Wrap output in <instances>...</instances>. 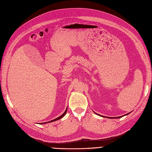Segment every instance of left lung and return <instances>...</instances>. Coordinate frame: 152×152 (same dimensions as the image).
<instances>
[{"mask_svg": "<svg viewBox=\"0 0 152 152\" xmlns=\"http://www.w3.org/2000/svg\"><path fill=\"white\" fill-rule=\"evenodd\" d=\"M131 113V112H130V113H127V114H126V115H123V116H118V117H110L109 118H111V119H113V118H121V117H123V116H126V115H128V114H130ZM94 113L95 114H97V113H96L94 112ZM98 115H99V116H102V117H105V116H102V115H99V114H97ZM106 118V117H105ZM106 118H108V117H106Z\"/></svg>", "mask_w": 152, "mask_h": 152, "instance_id": "obj_1", "label": "left lung"}]
</instances>
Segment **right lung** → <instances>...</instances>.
Wrapping results in <instances>:
<instances>
[{"label": "right lung", "instance_id": "right-lung-1", "mask_svg": "<svg viewBox=\"0 0 152 152\" xmlns=\"http://www.w3.org/2000/svg\"><path fill=\"white\" fill-rule=\"evenodd\" d=\"M67 113V108H66V110H65V111L63 113V115H61L60 116H59L58 118H56V119H54V120H51V121H48V122H45V123H40V124H45V123H50V122H53V121H56V120H59V119H61V118H62L63 117H64V116H65V115H66V113Z\"/></svg>", "mask_w": 152, "mask_h": 152}]
</instances>
